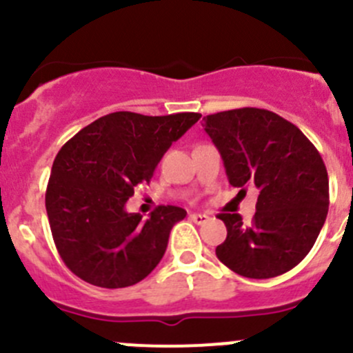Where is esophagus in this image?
Masks as SVG:
<instances>
[{
  "label": "esophagus",
  "mask_w": 353,
  "mask_h": 353,
  "mask_svg": "<svg viewBox=\"0 0 353 353\" xmlns=\"http://www.w3.org/2000/svg\"><path fill=\"white\" fill-rule=\"evenodd\" d=\"M190 219L193 220L194 223H198V225H201V223L208 222V220H210V215H206V213H191Z\"/></svg>",
  "instance_id": "1"
}]
</instances>
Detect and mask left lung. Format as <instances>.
<instances>
[{
  "label": "left lung",
  "instance_id": "1",
  "mask_svg": "<svg viewBox=\"0 0 353 353\" xmlns=\"http://www.w3.org/2000/svg\"><path fill=\"white\" fill-rule=\"evenodd\" d=\"M205 131L220 152L234 188L259 190L251 223L220 213L227 239L216 258L248 279H273L297 266L318 239L330 205L321 155L290 121L266 109L210 114Z\"/></svg>",
  "mask_w": 353,
  "mask_h": 353
}]
</instances>
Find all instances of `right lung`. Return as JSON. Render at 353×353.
Masks as SVG:
<instances>
[{
	"label": "right lung",
	"instance_id": "obj_1",
	"mask_svg": "<svg viewBox=\"0 0 353 353\" xmlns=\"http://www.w3.org/2000/svg\"><path fill=\"white\" fill-rule=\"evenodd\" d=\"M201 117L198 112L143 116L112 112L66 141L46 191L52 239L65 265L95 287L141 282L162 259L186 210L160 205L141 220L124 205L150 183L160 159Z\"/></svg>",
	"mask_w": 353,
	"mask_h": 353
}]
</instances>
